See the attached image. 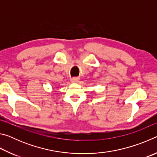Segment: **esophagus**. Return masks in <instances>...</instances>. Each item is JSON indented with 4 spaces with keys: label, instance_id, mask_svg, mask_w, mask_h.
Instances as JSON below:
<instances>
[{
    "label": "esophagus",
    "instance_id": "esophagus-1",
    "mask_svg": "<svg viewBox=\"0 0 157 157\" xmlns=\"http://www.w3.org/2000/svg\"><path fill=\"white\" fill-rule=\"evenodd\" d=\"M79 81V78H73L71 79V82L72 83H77Z\"/></svg>",
    "mask_w": 157,
    "mask_h": 157
}]
</instances>
